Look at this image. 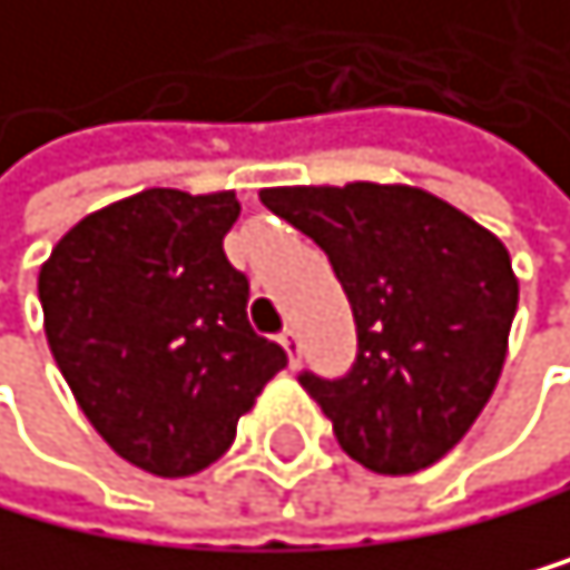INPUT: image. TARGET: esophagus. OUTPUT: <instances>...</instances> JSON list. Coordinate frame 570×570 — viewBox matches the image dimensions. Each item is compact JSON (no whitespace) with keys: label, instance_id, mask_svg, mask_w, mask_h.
<instances>
[{"label":"esophagus","instance_id":"34e87169","mask_svg":"<svg viewBox=\"0 0 570 570\" xmlns=\"http://www.w3.org/2000/svg\"><path fill=\"white\" fill-rule=\"evenodd\" d=\"M279 344H283V352H287L291 366H294V363H297V355H302V337H297V330H287V334L279 337Z\"/></svg>","mask_w":570,"mask_h":570}]
</instances>
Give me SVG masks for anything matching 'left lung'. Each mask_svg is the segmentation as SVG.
<instances>
[{
    "label": "left lung",
    "mask_w": 570,
    "mask_h": 570,
    "mask_svg": "<svg viewBox=\"0 0 570 570\" xmlns=\"http://www.w3.org/2000/svg\"><path fill=\"white\" fill-rule=\"evenodd\" d=\"M262 204L326 250L352 302V373L302 376L341 449L376 474L438 463L507 363L521 287L503 240L405 183L268 186Z\"/></svg>",
    "instance_id": "left-lung-1"
}]
</instances>
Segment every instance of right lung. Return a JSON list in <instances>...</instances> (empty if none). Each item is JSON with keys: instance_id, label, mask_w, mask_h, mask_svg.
<instances>
[{"instance_id": "right-lung-1", "label": "right lung", "mask_w": 570, "mask_h": 570, "mask_svg": "<svg viewBox=\"0 0 570 570\" xmlns=\"http://www.w3.org/2000/svg\"><path fill=\"white\" fill-rule=\"evenodd\" d=\"M233 189H142L71 226L38 268L49 352L78 410L121 460L194 478L287 366L247 323V276L222 240Z\"/></svg>"}]
</instances>
